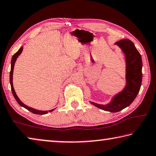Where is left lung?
I'll return each mask as SVG.
<instances>
[{
    "label": "left lung",
    "mask_w": 156,
    "mask_h": 156,
    "mask_svg": "<svg viewBox=\"0 0 156 156\" xmlns=\"http://www.w3.org/2000/svg\"><path fill=\"white\" fill-rule=\"evenodd\" d=\"M125 54L126 62V85L123 90L116 94L107 105L89 101L91 105L106 112H118L129 107L140 89L142 78V57L134 44L129 39H121L115 43Z\"/></svg>",
    "instance_id": "1"
}]
</instances>
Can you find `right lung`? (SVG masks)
<instances>
[{
  "mask_svg": "<svg viewBox=\"0 0 156 156\" xmlns=\"http://www.w3.org/2000/svg\"><path fill=\"white\" fill-rule=\"evenodd\" d=\"M23 47H21L20 48L18 49V51L16 53V54H14V56H12V58L11 60V71H10V73H9V82H10V84H11V89H12V92L13 94V96H14V98L16 100L17 102L19 104L21 107L25 108L26 109H27L28 111H30L31 113H35V114H38V115H44V114H47L49 112H51L54 111L55 109H51V110H49V111H42V110H38L36 109H34V108H31L30 107H28L27 105H25L23 102L21 101V100L19 99V98L18 97V96L16 94V91L14 89V86H13V72H14V65L15 62L16 61V59L18 58V57L20 56L21 53L23 51Z\"/></svg>",
  "mask_w": 156,
  "mask_h": 156,
  "instance_id": "1",
  "label": "right lung"
}]
</instances>
